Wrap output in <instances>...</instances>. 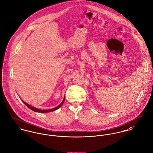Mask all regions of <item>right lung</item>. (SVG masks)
<instances>
[{
    "label": "right lung",
    "instance_id": "add662e5",
    "mask_svg": "<svg viewBox=\"0 0 153 153\" xmlns=\"http://www.w3.org/2000/svg\"><path fill=\"white\" fill-rule=\"evenodd\" d=\"M65 97H64V99H63V101H62V102H61V103H60V104L58 106H56V107H55V108H52V109H46V110H44V109L42 110V109H37V108H34V107H33V106H32L30 105H28V104L25 103V102H24L23 100H22V101L23 102L24 104L25 105L27 106L28 108H29L30 109L33 110V111H34V112H41V113H46V112H52V111H55V110L58 109L62 105V104H63V102H64V101H65Z\"/></svg>",
    "mask_w": 153,
    "mask_h": 153
}]
</instances>
